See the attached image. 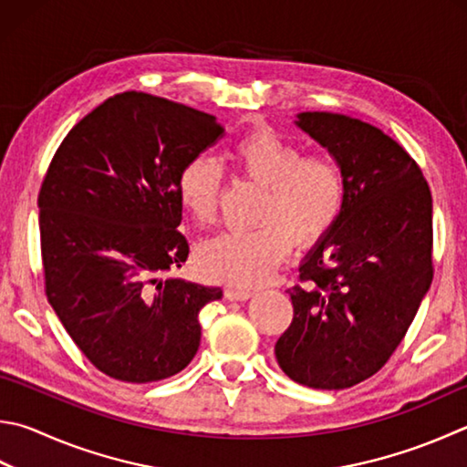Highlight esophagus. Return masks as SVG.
<instances>
[{"mask_svg": "<svg viewBox=\"0 0 467 467\" xmlns=\"http://www.w3.org/2000/svg\"><path fill=\"white\" fill-rule=\"evenodd\" d=\"M253 296L251 290H243V287H226L224 290V298L231 300V302H243V300H249Z\"/></svg>", "mask_w": 467, "mask_h": 467, "instance_id": "obj_1", "label": "esophagus"}]
</instances>
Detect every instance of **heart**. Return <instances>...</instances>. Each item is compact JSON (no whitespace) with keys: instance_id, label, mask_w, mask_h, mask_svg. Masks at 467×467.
Returning a JSON list of instances; mask_svg holds the SVG:
<instances>
[{"instance_id":"1","label":"heart","mask_w":467,"mask_h":467,"mask_svg":"<svg viewBox=\"0 0 467 467\" xmlns=\"http://www.w3.org/2000/svg\"><path fill=\"white\" fill-rule=\"evenodd\" d=\"M228 159L244 182L263 188L249 231L218 234L200 244L202 275L231 285H257L285 259L290 247L308 249L325 239L347 196L343 165L328 152H306L265 124L234 140ZM224 173L216 161L192 157L177 175V200L198 226L218 218Z\"/></svg>"}]
</instances>
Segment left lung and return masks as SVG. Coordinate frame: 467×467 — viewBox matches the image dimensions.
<instances>
[{
  "mask_svg": "<svg viewBox=\"0 0 467 467\" xmlns=\"http://www.w3.org/2000/svg\"><path fill=\"white\" fill-rule=\"evenodd\" d=\"M296 124L343 165L347 196L287 290L294 318L275 358L298 384L343 389L386 366L433 282V198L417 161L376 126L330 112Z\"/></svg>",
  "mask_w": 467,
  "mask_h": 467,
  "instance_id": "left-lung-1",
  "label": "left lung"
}]
</instances>
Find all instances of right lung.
<instances>
[{
	"instance_id": "add662e5",
	"label": "right lung",
	"mask_w": 467,
	"mask_h": 467,
	"mask_svg": "<svg viewBox=\"0 0 467 467\" xmlns=\"http://www.w3.org/2000/svg\"><path fill=\"white\" fill-rule=\"evenodd\" d=\"M223 134L206 112L124 91L75 124L50 161L38 193L45 294L101 374L147 384L196 355L200 310L223 290L163 275L190 253L177 175Z\"/></svg>"
}]
</instances>
